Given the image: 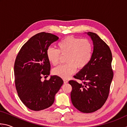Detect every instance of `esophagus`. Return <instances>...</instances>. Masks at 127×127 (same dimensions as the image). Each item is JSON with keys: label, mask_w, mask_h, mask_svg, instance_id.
I'll list each match as a JSON object with an SVG mask.
<instances>
[{"label": "esophagus", "mask_w": 127, "mask_h": 127, "mask_svg": "<svg viewBox=\"0 0 127 127\" xmlns=\"http://www.w3.org/2000/svg\"><path fill=\"white\" fill-rule=\"evenodd\" d=\"M63 81H64V83H66L68 82V81L67 79H63Z\"/></svg>", "instance_id": "1"}]
</instances>
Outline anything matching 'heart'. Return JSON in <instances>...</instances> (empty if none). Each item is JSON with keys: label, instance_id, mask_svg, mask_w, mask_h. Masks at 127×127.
<instances>
[{"label": "heart", "instance_id": "obj_1", "mask_svg": "<svg viewBox=\"0 0 127 127\" xmlns=\"http://www.w3.org/2000/svg\"><path fill=\"white\" fill-rule=\"evenodd\" d=\"M58 50L50 47L46 51L48 61L54 65L59 63L62 55H66L67 63L55 68L54 74L63 79H68L76 71L77 67L83 69L91 61L94 46L87 38L68 36L58 44ZM61 54V55L60 54Z\"/></svg>", "mask_w": 127, "mask_h": 127}]
</instances>
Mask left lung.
Instances as JSON below:
<instances>
[{
  "mask_svg": "<svg viewBox=\"0 0 127 127\" xmlns=\"http://www.w3.org/2000/svg\"><path fill=\"white\" fill-rule=\"evenodd\" d=\"M85 33L93 42L92 58L74 76L83 82L70 80L69 83L72 87L70 98L73 106L81 112L90 113L100 109L108 97L113 78L112 54L108 45L97 34L91 32Z\"/></svg>",
  "mask_w": 127,
  "mask_h": 127,
  "instance_id": "1",
  "label": "left lung"
}]
</instances>
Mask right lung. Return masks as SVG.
I'll return each mask as SVG.
<instances>
[{"mask_svg": "<svg viewBox=\"0 0 127 127\" xmlns=\"http://www.w3.org/2000/svg\"><path fill=\"white\" fill-rule=\"evenodd\" d=\"M59 37L50 33L34 35L23 45L15 61V85L18 96L28 108L39 111L54 102L55 95L63 84L61 77L54 75L49 80L41 81L50 74V63L47 49Z\"/></svg>", "mask_w": 127, "mask_h": 127, "instance_id": "right-lung-1", "label": "right lung"}]
</instances>
